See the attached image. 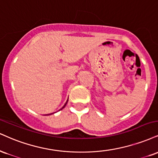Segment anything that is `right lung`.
<instances>
[{
	"instance_id": "obj_1",
	"label": "right lung",
	"mask_w": 158,
	"mask_h": 158,
	"mask_svg": "<svg viewBox=\"0 0 158 158\" xmlns=\"http://www.w3.org/2000/svg\"><path fill=\"white\" fill-rule=\"evenodd\" d=\"M68 100H67V102H65V104H64V105L63 106V107H62V108H61V109L60 110H62V109H63V108L64 107H65V106H66V104H67V103H68ZM51 114H54V113H50V114H48V115H51Z\"/></svg>"
}]
</instances>
